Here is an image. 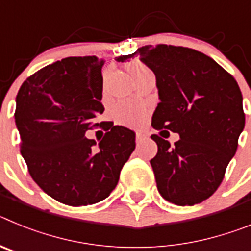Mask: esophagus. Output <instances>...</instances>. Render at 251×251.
I'll return each mask as SVG.
<instances>
[{"mask_svg":"<svg viewBox=\"0 0 251 251\" xmlns=\"http://www.w3.org/2000/svg\"><path fill=\"white\" fill-rule=\"evenodd\" d=\"M143 139H145V134H142L141 132H137L136 133V142H137V143H141Z\"/></svg>","mask_w":251,"mask_h":251,"instance_id":"34e87169","label":"esophagus"}]
</instances>
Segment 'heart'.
Segmentation results:
<instances>
[{
  "instance_id": "heart-1",
  "label": "heart",
  "mask_w": 251,
  "mask_h": 251,
  "mask_svg": "<svg viewBox=\"0 0 251 251\" xmlns=\"http://www.w3.org/2000/svg\"><path fill=\"white\" fill-rule=\"evenodd\" d=\"M147 69L145 65L141 63H133L130 64V70L133 72H138ZM146 110L143 106L138 104L133 103V101L122 100L117 103L113 108V117L118 123L124 124V126H137L141 123L142 119L145 118Z\"/></svg>"
}]
</instances>
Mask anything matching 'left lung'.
I'll return each instance as SVG.
<instances>
[{
    "mask_svg": "<svg viewBox=\"0 0 251 251\" xmlns=\"http://www.w3.org/2000/svg\"><path fill=\"white\" fill-rule=\"evenodd\" d=\"M138 56L156 75L159 103L156 129L178 133L175 146L157 134L158 152L151 159L161 196L178 206L208 199L225 175L245 126L243 95L234 77L200 51L182 46H142L115 57Z\"/></svg>",
    "mask_w": 251,
    "mask_h": 251,
    "instance_id": "left-lung-1",
    "label": "left lung"
}]
</instances>
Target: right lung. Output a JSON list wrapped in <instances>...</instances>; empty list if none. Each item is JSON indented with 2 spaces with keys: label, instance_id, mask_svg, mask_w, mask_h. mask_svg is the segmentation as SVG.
<instances>
[{
  "label": "right lung",
  "instance_id": "obj_1",
  "mask_svg": "<svg viewBox=\"0 0 251 251\" xmlns=\"http://www.w3.org/2000/svg\"><path fill=\"white\" fill-rule=\"evenodd\" d=\"M101 65L97 56L65 57L26 79L17 93L15 122L28 172L65 205L106 199L136 147L134 132L122 126L104 128L99 144L85 137L104 127L98 123L104 112Z\"/></svg>",
  "mask_w": 251,
  "mask_h": 251
}]
</instances>
